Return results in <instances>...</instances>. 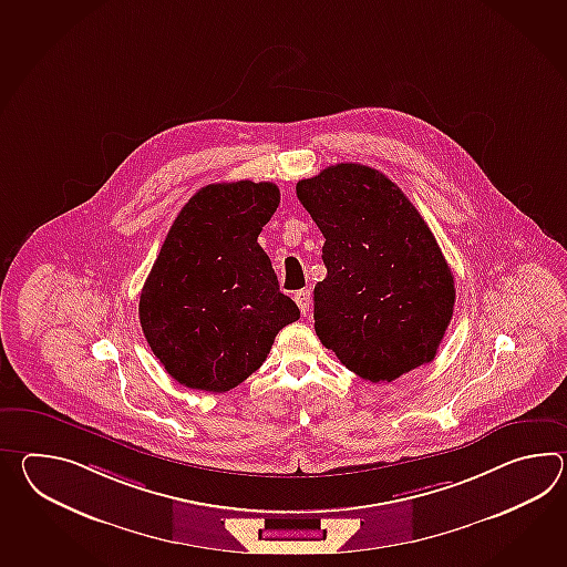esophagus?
<instances>
[{
    "label": "esophagus",
    "mask_w": 567,
    "mask_h": 567,
    "mask_svg": "<svg viewBox=\"0 0 567 567\" xmlns=\"http://www.w3.org/2000/svg\"><path fill=\"white\" fill-rule=\"evenodd\" d=\"M295 302L299 305V309H301L302 315H307L309 311V305H311V290L301 289L295 292Z\"/></svg>",
    "instance_id": "esophagus-1"
}]
</instances>
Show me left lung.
<instances>
[{"label": "left lung", "instance_id": "obj_1", "mask_svg": "<svg viewBox=\"0 0 567 567\" xmlns=\"http://www.w3.org/2000/svg\"><path fill=\"white\" fill-rule=\"evenodd\" d=\"M297 197L326 238L328 277L313 290L321 343L370 382L429 364L452 321L455 289L415 205L389 176L353 163L302 178Z\"/></svg>", "mask_w": 567, "mask_h": 567}]
</instances>
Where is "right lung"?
Instances as JSON below:
<instances>
[{
  "label": "right lung",
  "mask_w": 567,
  "mask_h": 567,
  "mask_svg": "<svg viewBox=\"0 0 567 567\" xmlns=\"http://www.w3.org/2000/svg\"><path fill=\"white\" fill-rule=\"evenodd\" d=\"M280 203L272 183H215L176 215L140 295V326L178 384L226 392L256 372L301 317L278 289L258 234Z\"/></svg>",
  "instance_id": "add662e5"
}]
</instances>
